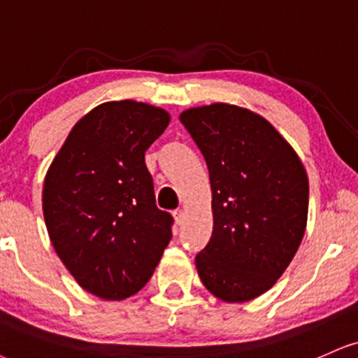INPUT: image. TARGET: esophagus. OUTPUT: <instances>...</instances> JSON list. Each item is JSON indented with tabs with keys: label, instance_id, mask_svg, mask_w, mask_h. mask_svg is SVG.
Listing matches in <instances>:
<instances>
[{
	"label": "esophagus",
	"instance_id": "1",
	"mask_svg": "<svg viewBox=\"0 0 358 358\" xmlns=\"http://www.w3.org/2000/svg\"><path fill=\"white\" fill-rule=\"evenodd\" d=\"M174 220H176V224H178V226H180V224L184 222V217H186V213H184L182 209H176L174 213Z\"/></svg>",
	"mask_w": 358,
	"mask_h": 358
}]
</instances>
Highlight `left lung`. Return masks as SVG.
Masks as SVG:
<instances>
[{
	"label": "left lung",
	"instance_id": "obj_1",
	"mask_svg": "<svg viewBox=\"0 0 358 358\" xmlns=\"http://www.w3.org/2000/svg\"><path fill=\"white\" fill-rule=\"evenodd\" d=\"M213 189L214 227L196 255L202 284L224 302L267 292L301 245L308 179L301 159L271 122L239 106L184 111Z\"/></svg>",
	"mask_w": 358,
	"mask_h": 358
}]
</instances>
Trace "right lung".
Returning a JSON list of instances; mask_svg holds the SVG:
<instances>
[{
  "label": "right lung",
  "mask_w": 358,
  "mask_h": 358,
  "mask_svg": "<svg viewBox=\"0 0 358 358\" xmlns=\"http://www.w3.org/2000/svg\"><path fill=\"white\" fill-rule=\"evenodd\" d=\"M164 109L111 101L79 119L50 166L43 214L56 254L87 292L122 301L139 292L172 237L144 162L164 132Z\"/></svg>",
  "instance_id": "obj_1"
}]
</instances>
